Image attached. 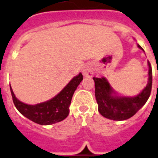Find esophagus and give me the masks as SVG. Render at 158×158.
<instances>
[{
  "label": "esophagus",
  "instance_id": "1",
  "mask_svg": "<svg viewBox=\"0 0 158 158\" xmlns=\"http://www.w3.org/2000/svg\"><path fill=\"white\" fill-rule=\"evenodd\" d=\"M83 74L84 76L86 77H91L93 75V68H91V67H87L83 70Z\"/></svg>",
  "mask_w": 158,
  "mask_h": 158
}]
</instances>
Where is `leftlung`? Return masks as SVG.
<instances>
[{
    "mask_svg": "<svg viewBox=\"0 0 158 158\" xmlns=\"http://www.w3.org/2000/svg\"><path fill=\"white\" fill-rule=\"evenodd\" d=\"M137 46L144 50L140 45ZM148 65L149 67V81L142 91L134 97L118 95L107 79L94 77L95 95L98 104V110L102 116L110 120H124L134 116L142 108L149 98L152 90L153 73L149 62H148Z\"/></svg>",
    "mask_w": 158,
    "mask_h": 158,
    "instance_id": "obj_1",
    "label": "left lung"
}]
</instances>
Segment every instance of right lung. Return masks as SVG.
<instances>
[{
	"instance_id": "1",
	"label": "right lung",
	"mask_w": 158,
	"mask_h": 158,
	"mask_svg": "<svg viewBox=\"0 0 158 158\" xmlns=\"http://www.w3.org/2000/svg\"><path fill=\"white\" fill-rule=\"evenodd\" d=\"M83 79V75L79 73L55 97L36 105L24 104L15 97L11 87L10 91L14 105L24 116L38 124L50 125L67 117L73 94Z\"/></svg>"
}]
</instances>
